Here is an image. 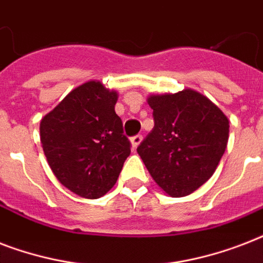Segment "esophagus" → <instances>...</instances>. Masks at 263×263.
<instances>
[{"label": "esophagus", "mask_w": 263, "mask_h": 263, "mask_svg": "<svg viewBox=\"0 0 263 263\" xmlns=\"http://www.w3.org/2000/svg\"><path fill=\"white\" fill-rule=\"evenodd\" d=\"M142 139H143V138H142V135H135V136H132V138H131V144H132V147H134V148L138 147V146H139V144H140V142H142Z\"/></svg>", "instance_id": "esophagus-1"}]
</instances>
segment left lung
Masks as SVG:
<instances>
[{
	"label": "left lung",
	"instance_id": "left-lung-1",
	"mask_svg": "<svg viewBox=\"0 0 263 263\" xmlns=\"http://www.w3.org/2000/svg\"><path fill=\"white\" fill-rule=\"evenodd\" d=\"M154 128L138 154L158 187L168 195H190L208 181L224 156L229 120L200 92L150 95Z\"/></svg>",
	"mask_w": 263,
	"mask_h": 263
}]
</instances>
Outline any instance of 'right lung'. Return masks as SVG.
Returning a JSON list of instances; mask_svg holds the SVG:
<instances>
[{"mask_svg":"<svg viewBox=\"0 0 263 263\" xmlns=\"http://www.w3.org/2000/svg\"><path fill=\"white\" fill-rule=\"evenodd\" d=\"M117 92L91 80L41 121V143L54 176L76 195L97 199L116 184L131 143L116 115Z\"/></svg>","mask_w":263,"mask_h":263,"instance_id":"obj_1","label":"right lung"}]
</instances>
